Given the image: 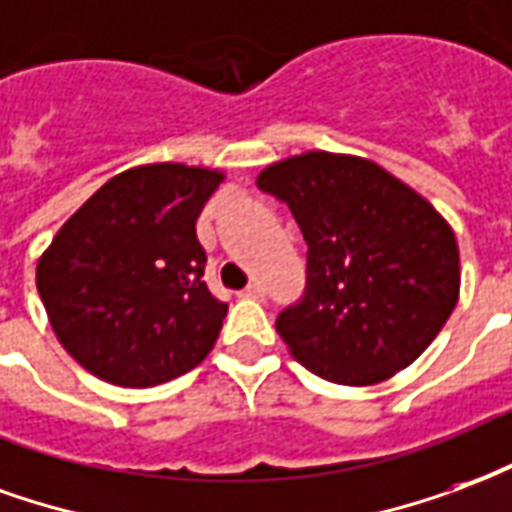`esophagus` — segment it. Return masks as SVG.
<instances>
[{"label":"esophagus","instance_id":"obj_1","mask_svg":"<svg viewBox=\"0 0 512 512\" xmlns=\"http://www.w3.org/2000/svg\"><path fill=\"white\" fill-rule=\"evenodd\" d=\"M242 297H251V300H261L264 297V289H261V283H251L245 292H242Z\"/></svg>","mask_w":512,"mask_h":512}]
</instances>
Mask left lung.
Segmentation results:
<instances>
[{
    "label": "left lung",
    "mask_w": 512,
    "mask_h": 512,
    "mask_svg": "<svg viewBox=\"0 0 512 512\" xmlns=\"http://www.w3.org/2000/svg\"><path fill=\"white\" fill-rule=\"evenodd\" d=\"M256 185L289 204L308 242V294L278 333L311 374L368 387L431 346L461 292L453 226L379 163L311 149Z\"/></svg>",
    "instance_id": "obj_1"
}]
</instances>
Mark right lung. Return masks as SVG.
Returning a JSON list of instances; mask_svg holds the SVG:
<instances>
[{
	"mask_svg": "<svg viewBox=\"0 0 512 512\" xmlns=\"http://www.w3.org/2000/svg\"><path fill=\"white\" fill-rule=\"evenodd\" d=\"M223 171L144 163L111 177L37 259L51 330L89 374L155 387L212 352L229 311L204 283L196 218Z\"/></svg>",
	"mask_w": 512,
	"mask_h": 512,
	"instance_id": "obj_1",
	"label": "right lung"
}]
</instances>
